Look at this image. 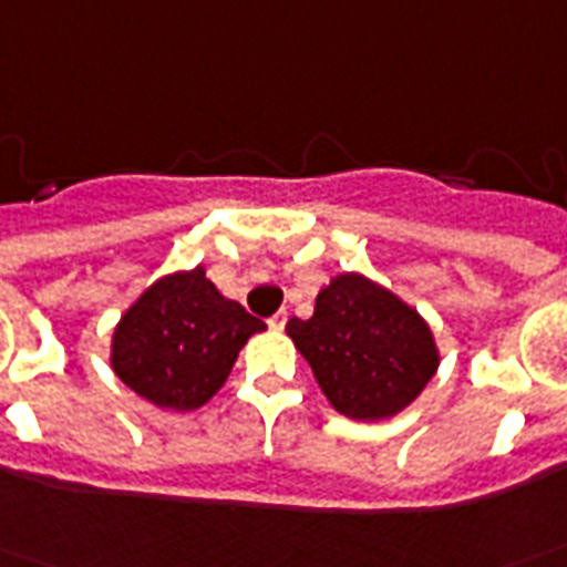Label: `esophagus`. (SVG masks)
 <instances>
[{
	"mask_svg": "<svg viewBox=\"0 0 567 567\" xmlns=\"http://www.w3.org/2000/svg\"><path fill=\"white\" fill-rule=\"evenodd\" d=\"M285 322H288V312H285V310H279L276 316H270V319H267V324H270L272 331H282Z\"/></svg>",
	"mask_w": 567,
	"mask_h": 567,
	"instance_id": "1",
	"label": "esophagus"
}]
</instances>
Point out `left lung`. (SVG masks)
<instances>
[{
  "mask_svg": "<svg viewBox=\"0 0 567 567\" xmlns=\"http://www.w3.org/2000/svg\"><path fill=\"white\" fill-rule=\"evenodd\" d=\"M288 334L310 362L328 402L355 421L393 417L411 405L439 365L417 312L365 276L343 272L316 297L310 319Z\"/></svg>",
  "mask_w": 567,
  "mask_h": 567,
  "instance_id": "1",
  "label": "left lung"
}]
</instances>
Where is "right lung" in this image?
<instances>
[{
  "mask_svg": "<svg viewBox=\"0 0 567 567\" xmlns=\"http://www.w3.org/2000/svg\"><path fill=\"white\" fill-rule=\"evenodd\" d=\"M267 324L227 300L205 270L174 272L141 295L113 334V371L153 405L193 411L224 386L245 340Z\"/></svg>",
  "mask_w": 567,
  "mask_h": 567,
  "instance_id": "obj_1",
  "label": "right lung"
}]
</instances>
